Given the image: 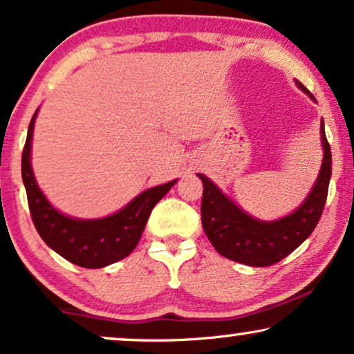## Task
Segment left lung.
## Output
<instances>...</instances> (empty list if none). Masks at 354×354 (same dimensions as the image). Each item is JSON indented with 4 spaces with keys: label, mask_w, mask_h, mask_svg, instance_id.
<instances>
[{
    "label": "left lung",
    "mask_w": 354,
    "mask_h": 354,
    "mask_svg": "<svg viewBox=\"0 0 354 354\" xmlns=\"http://www.w3.org/2000/svg\"><path fill=\"white\" fill-rule=\"evenodd\" d=\"M296 84L315 101L310 91L301 82ZM324 158L307 198L302 204L276 221H259L239 207L204 174H198L203 181V204L201 218L205 235L222 257L248 266H271L292 253L314 232L325 207L328 183L332 178V151L325 137L324 120L320 124Z\"/></svg>",
    "instance_id": "obj_1"
}]
</instances>
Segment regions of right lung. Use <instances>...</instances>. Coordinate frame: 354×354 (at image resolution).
I'll list each match as a JSON object with an SVG mask.
<instances>
[{
	"label": "right lung",
	"mask_w": 354,
	"mask_h": 354,
	"mask_svg": "<svg viewBox=\"0 0 354 354\" xmlns=\"http://www.w3.org/2000/svg\"><path fill=\"white\" fill-rule=\"evenodd\" d=\"M39 109L29 124L28 138L22 151V183L28 192V203L32 222L40 239L68 259L82 268H104L131 254L137 247L149 221L151 209L163 198L178 180L150 187L133 198L125 207L111 216L101 218H77L62 214L48 203L37 181H35L30 150H32L34 124Z\"/></svg>",
	"instance_id": "right-lung-1"
}]
</instances>
